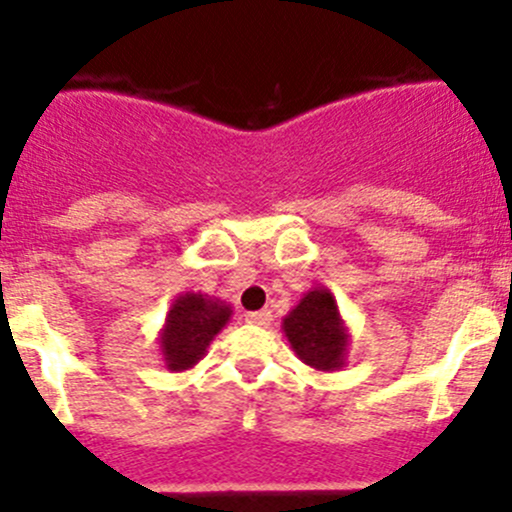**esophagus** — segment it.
I'll return each mask as SVG.
<instances>
[{
    "label": "esophagus",
    "mask_w": 512,
    "mask_h": 512,
    "mask_svg": "<svg viewBox=\"0 0 512 512\" xmlns=\"http://www.w3.org/2000/svg\"><path fill=\"white\" fill-rule=\"evenodd\" d=\"M245 317H247V322L255 324V327H267V324L272 322V312H270V309H260V312H250V314H245Z\"/></svg>",
    "instance_id": "obj_1"
}]
</instances>
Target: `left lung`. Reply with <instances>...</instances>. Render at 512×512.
Segmentation results:
<instances>
[{"mask_svg": "<svg viewBox=\"0 0 512 512\" xmlns=\"http://www.w3.org/2000/svg\"><path fill=\"white\" fill-rule=\"evenodd\" d=\"M289 347L307 366L317 371H339L347 364L349 327L339 314V304L327 287H314L282 319Z\"/></svg>", "mask_w": 512, "mask_h": 512, "instance_id": "1", "label": "left lung"}]
</instances>
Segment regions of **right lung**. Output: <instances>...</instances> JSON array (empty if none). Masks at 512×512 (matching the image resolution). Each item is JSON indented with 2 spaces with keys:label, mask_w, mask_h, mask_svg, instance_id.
<instances>
[{
  "label": "right lung",
  "mask_w": 512,
  "mask_h": 512,
  "mask_svg": "<svg viewBox=\"0 0 512 512\" xmlns=\"http://www.w3.org/2000/svg\"><path fill=\"white\" fill-rule=\"evenodd\" d=\"M232 307L223 299L200 292H183L173 299L158 332L165 369H193L208 354L213 339L230 322Z\"/></svg>",
  "instance_id": "obj_1"
}]
</instances>
